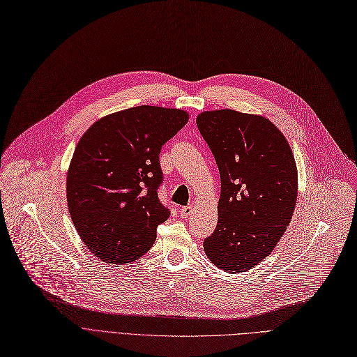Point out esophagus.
I'll return each mask as SVG.
<instances>
[{
	"label": "esophagus",
	"mask_w": 357,
	"mask_h": 357,
	"mask_svg": "<svg viewBox=\"0 0 357 357\" xmlns=\"http://www.w3.org/2000/svg\"><path fill=\"white\" fill-rule=\"evenodd\" d=\"M192 213H193V206H192V205H189V206H184V208H181V209H180V216H181V218H184V219H185V218H189Z\"/></svg>",
	"instance_id": "1"
}]
</instances>
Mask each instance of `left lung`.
<instances>
[{
  "mask_svg": "<svg viewBox=\"0 0 357 357\" xmlns=\"http://www.w3.org/2000/svg\"><path fill=\"white\" fill-rule=\"evenodd\" d=\"M196 125L220 176L218 225L203 248L228 273L247 271L273 251L291 224L298 196L292 149L259 114L203 112Z\"/></svg>",
  "mask_w": 357,
  "mask_h": 357,
  "instance_id": "left-lung-1",
  "label": "left lung"
}]
</instances>
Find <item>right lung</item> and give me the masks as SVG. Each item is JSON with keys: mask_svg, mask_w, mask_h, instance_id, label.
<instances>
[{"mask_svg": "<svg viewBox=\"0 0 357 357\" xmlns=\"http://www.w3.org/2000/svg\"><path fill=\"white\" fill-rule=\"evenodd\" d=\"M189 121L178 109L138 106L101 117L82 135L66 176L78 235L106 263L142 257L169 211L158 199L161 146Z\"/></svg>", "mask_w": 357, "mask_h": 357, "instance_id": "1", "label": "right lung"}]
</instances>
